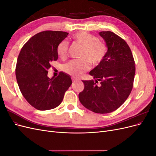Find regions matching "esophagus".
<instances>
[{"label": "esophagus", "mask_w": 156, "mask_h": 156, "mask_svg": "<svg viewBox=\"0 0 156 156\" xmlns=\"http://www.w3.org/2000/svg\"><path fill=\"white\" fill-rule=\"evenodd\" d=\"M72 81H73V83H75V82H77V81H79V79H74V78H73V79H72Z\"/></svg>", "instance_id": "34e87169"}]
</instances>
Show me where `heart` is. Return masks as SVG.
<instances>
[{
	"label": "heart",
	"instance_id": "b5f03b06",
	"mask_svg": "<svg viewBox=\"0 0 156 156\" xmlns=\"http://www.w3.org/2000/svg\"><path fill=\"white\" fill-rule=\"evenodd\" d=\"M73 41L83 47L79 60H72L63 66L62 70L74 77H79L94 66L100 65L105 60L107 54V46L95 35L87 32H79L73 36ZM69 43L63 40L58 44L56 53L61 59L67 57Z\"/></svg>",
	"mask_w": 156,
	"mask_h": 156
}]
</instances>
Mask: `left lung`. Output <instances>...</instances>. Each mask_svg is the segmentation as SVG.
Listing matches in <instances>:
<instances>
[{
    "instance_id": "1",
    "label": "left lung",
    "mask_w": 156,
    "mask_h": 156,
    "mask_svg": "<svg viewBox=\"0 0 156 156\" xmlns=\"http://www.w3.org/2000/svg\"><path fill=\"white\" fill-rule=\"evenodd\" d=\"M100 35L105 40L107 54L100 64L90 72L95 79L83 81L84 88L79 101L88 109L105 114L115 111L126 101L133 87L135 60L126 41L111 31ZM98 82L101 85L98 86Z\"/></svg>"
}]
</instances>
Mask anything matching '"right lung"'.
I'll return each mask as SVG.
<instances>
[{"label": "right lung", "mask_w": 156, "mask_h": 156, "mask_svg": "<svg viewBox=\"0 0 156 156\" xmlns=\"http://www.w3.org/2000/svg\"><path fill=\"white\" fill-rule=\"evenodd\" d=\"M62 31L37 33L23 46L18 56L16 75L22 95L30 105L40 111L58 107L72 84L68 75L60 72L57 77H48L51 62L58 59L56 49L68 36Z\"/></svg>", "instance_id": "add662e5"}]
</instances>
